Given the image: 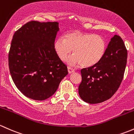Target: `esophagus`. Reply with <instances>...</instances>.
I'll list each match as a JSON object with an SVG mask.
<instances>
[{
	"label": "esophagus",
	"mask_w": 134,
	"mask_h": 134,
	"mask_svg": "<svg viewBox=\"0 0 134 134\" xmlns=\"http://www.w3.org/2000/svg\"><path fill=\"white\" fill-rule=\"evenodd\" d=\"M68 71L69 74H71V73H74V71H75V70H74V69L72 68L68 67Z\"/></svg>",
	"instance_id": "1"
}]
</instances>
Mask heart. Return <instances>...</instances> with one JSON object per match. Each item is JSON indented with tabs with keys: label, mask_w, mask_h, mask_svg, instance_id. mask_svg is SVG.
<instances>
[{
	"label": "heart",
	"mask_w": 134,
	"mask_h": 134,
	"mask_svg": "<svg viewBox=\"0 0 134 134\" xmlns=\"http://www.w3.org/2000/svg\"><path fill=\"white\" fill-rule=\"evenodd\" d=\"M54 48L63 61L66 60L74 50V55L69 59V63L73 66L81 64L84 68H91L99 64L104 57L107 44L100 35L75 31L66 34L64 37H59Z\"/></svg>",
	"instance_id": "b5f03b06"
}]
</instances>
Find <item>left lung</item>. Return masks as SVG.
<instances>
[{
	"label": "left lung",
	"instance_id": "8db88e82",
	"mask_svg": "<svg viewBox=\"0 0 134 134\" xmlns=\"http://www.w3.org/2000/svg\"><path fill=\"white\" fill-rule=\"evenodd\" d=\"M127 62V49L121 37L115 35L105 55L95 66L81 70L79 94L84 101L97 104L114 96L122 81Z\"/></svg>",
	"mask_w": 134,
	"mask_h": 134
}]
</instances>
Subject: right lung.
I'll use <instances>...</instances> for the list:
<instances>
[{
	"label": "right lung",
	"mask_w": 134,
	"mask_h": 134,
	"mask_svg": "<svg viewBox=\"0 0 134 134\" xmlns=\"http://www.w3.org/2000/svg\"><path fill=\"white\" fill-rule=\"evenodd\" d=\"M57 22L32 20L15 32L8 53L13 81L26 97L43 100L53 95L68 74L55 51Z\"/></svg>",
	"instance_id": "add662e5"
}]
</instances>
